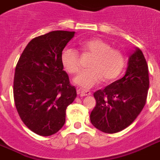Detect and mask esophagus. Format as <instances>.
<instances>
[{"label": "esophagus", "mask_w": 160, "mask_h": 160, "mask_svg": "<svg viewBox=\"0 0 160 160\" xmlns=\"http://www.w3.org/2000/svg\"><path fill=\"white\" fill-rule=\"evenodd\" d=\"M78 95H81V96H89L91 95V92L89 91H85V90L78 89L77 91Z\"/></svg>", "instance_id": "34e87169"}]
</instances>
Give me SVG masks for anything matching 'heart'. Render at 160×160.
I'll list each match as a JSON object with an SVG mask.
<instances>
[{
  "instance_id": "1",
  "label": "heart",
  "mask_w": 160,
  "mask_h": 160,
  "mask_svg": "<svg viewBox=\"0 0 160 160\" xmlns=\"http://www.w3.org/2000/svg\"><path fill=\"white\" fill-rule=\"evenodd\" d=\"M82 51L93 55L89 69L80 71L73 78V82L85 89H91L104 82L117 78L125 66V57L121 51L111 48V46L100 39L84 40L79 43ZM62 65L69 73H76L80 68L78 53L74 48L65 47L61 55Z\"/></svg>"
}]
</instances>
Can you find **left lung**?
<instances>
[{
    "label": "left lung",
    "instance_id": "8db88e82",
    "mask_svg": "<svg viewBox=\"0 0 160 160\" xmlns=\"http://www.w3.org/2000/svg\"><path fill=\"white\" fill-rule=\"evenodd\" d=\"M127 65L123 78L94 93L96 104L91 112V122L104 133H117L127 128L146 103L148 65L138 48L130 53Z\"/></svg>",
    "mask_w": 160,
    "mask_h": 160
}]
</instances>
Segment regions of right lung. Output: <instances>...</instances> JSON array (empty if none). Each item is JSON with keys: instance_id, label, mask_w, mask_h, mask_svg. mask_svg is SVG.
Here are the masks:
<instances>
[{"instance_id": "obj_1", "label": "right lung", "mask_w": 160, "mask_h": 160, "mask_svg": "<svg viewBox=\"0 0 160 160\" xmlns=\"http://www.w3.org/2000/svg\"><path fill=\"white\" fill-rule=\"evenodd\" d=\"M74 34L54 31L31 39L16 65L15 106L28 129L40 136H50L62 128L67 107L77 96L61 60Z\"/></svg>"}]
</instances>
